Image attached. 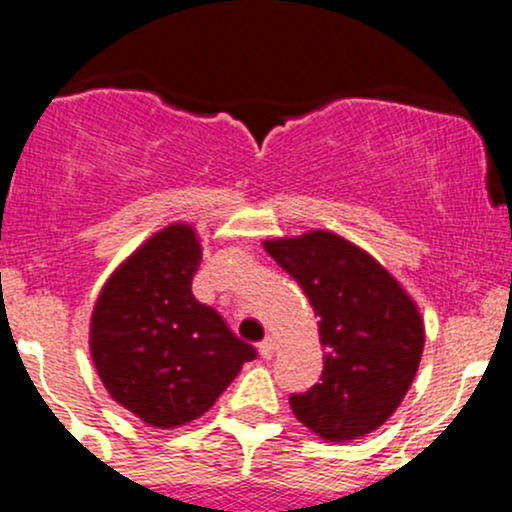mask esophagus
Instances as JSON below:
<instances>
[{
  "mask_svg": "<svg viewBox=\"0 0 512 512\" xmlns=\"http://www.w3.org/2000/svg\"><path fill=\"white\" fill-rule=\"evenodd\" d=\"M274 351H276V342L272 337H267L264 342H260V356L262 358H272Z\"/></svg>",
  "mask_w": 512,
  "mask_h": 512,
  "instance_id": "34e87169",
  "label": "esophagus"
}]
</instances>
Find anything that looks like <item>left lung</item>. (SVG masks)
Returning <instances> with one entry per match:
<instances>
[{
	"label": "left lung",
	"instance_id": "8db88e82",
	"mask_svg": "<svg viewBox=\"0 0 512 512\" xmlns=\"http://www.w3.org/2000/svg\"><path fill=\"white\" fill-rule=\"evenodd\" d=\"M262 245L320 317L325 368L320 383L291 395L293 414L327 443L373 433L395 414L419 370L426 342L419 305L373 255L332 231Z\"/></svg>",
	"mask_w": 512,
	"mask_h": 512
}]
</instances>
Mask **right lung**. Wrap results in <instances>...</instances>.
Returning <instances> with one entry per match:
<instances>
[{
    "label": "right lung",
    "instance_id": "add662e5",
    "mask_svg": "<svg viewBox=\"0 0 512 512\" xmlns=\"http://www.w3.org/2000/svg\"><path fill=\"white\" fill-rule=\"evenodd\" d=\"M202 262L195 226L175 221L146 238L103 284L88 349L120 407L154 428H178L214 407L257 351L192 296Z\"/></svg>",
    "mask_w": 512,
    "mask_h": 512
}]
</instances>
